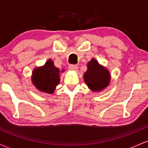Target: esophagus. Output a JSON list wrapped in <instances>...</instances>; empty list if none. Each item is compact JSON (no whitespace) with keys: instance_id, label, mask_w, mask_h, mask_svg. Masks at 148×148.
Returning <instances> with one entry per match:
<instances>
[{"instance_id":"obj_1","label":"esophagus","mask_w":148,"mask_h":148,"mask_svg":"<svg viewBox=\"0 0 148 148\" xmlns=\"http://www.w3.org/2000/svg\"><path fill=\"white\" fill-rule=\"evenodd\" d=\"M69 69H70V70L76 71V70H77L78 67H77V65H76V64H70V65L69 66Z\"/></svg>"}]
</instances>
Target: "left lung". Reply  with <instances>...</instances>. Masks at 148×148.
Here are the masks:
<instances>
[{
	"label": "left lung",
	"instance_id": "8db88e82",
	"mask_svg": "<svg viewBox=\"0 0 148 148\" xmlns=\"http://www.w3.org/2000/svg\"><path fill=\"white\" fill-rule=\"evenodd\" d=\"M87 67L84 79L88 88L93 92H100L105 89L111 81V75L108 69L100 65L95 58L88 62Z\"/></svg>",
	"mask_w": 148,
	"mask_h": 148
}]
</instances>
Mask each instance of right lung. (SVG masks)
Segmentation results:
<instances>
[{
    "label": "right lung",
    "mask_w": 148,
    "mask_h": 148,
    "mask_svg": "<svg viewBox=\"0 0 148 148\" xmlns=\"http://www.w3.org/2000/svg\"><path fill=\"white\" fill-rule=\"evenodd\" d=\"M64 71L55 67L51 59H49L45 65L37 67L33 71L32 82L38 90L53 94L60 83V73Z\"/></svg>",
    "instance_id": "obj_1"
}]
</instances>
